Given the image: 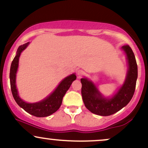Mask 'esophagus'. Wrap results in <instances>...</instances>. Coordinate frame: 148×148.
<instances>
[{"label":"esophagus","mask_w":148,"mask_h":148,"mask_svg":"<svg viewBox=\"0 0 148 148\" xmlns=\"http://www.w3.org/2000/svg\"><path fill=\"white\" fill-rule=\"evenodd\" d=\"M84 74V72L83 70H81H81H79L77 72V75L79 77H81V76H82Z\"/></svg>","instance_id":"1"}]
</instances>
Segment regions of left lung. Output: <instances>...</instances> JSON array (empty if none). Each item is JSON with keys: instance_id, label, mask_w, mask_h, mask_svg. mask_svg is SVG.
Returning a JSON list of instances; mask_svg holds the SVG:
<instances>
[{"instance_id": "1", "label": "left lung", "mask_w": 148, "mask_h": 148, "mask_svg": "<svg viewBox=\"0 0 148 148\" xmlns=\"http://www.w3.org/2000/svg\"><path fill=\"white\" fill-rule=\"evenodd\" d=\"M122 49L127 55L129 69L123 86L111 98L103 97L91 81L86 78L81 79L83 101L86 108L92 113L101 116L114 114L127 106L134 95L138 77L136 61L130 46H123Z\"/></svg>"}]
</instances>
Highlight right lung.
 I'll list each match as a JSON object with an SVG mask.
<instances>
[{
	"mask_svg": "<svg viewBox=\"0 0 148 148\" xmlns=\"http://www.w3.org/2000/svg\"><path fill=\"white\" fill-rule=\"evenodd\" d=\"M28 45H29V42H27L24 45L19 46L17 49L16 56L12 62L10 72L12 93L17 104L23 109H24L27 113L34 116L40 117V118L47 117L53 114L58 110L62 103V98L65 95L66 92L68 90L73 81L76 80V76L75 74H72L64 78L58 85V86L56 88L55 90L42 101L32 103L25 102L19 97L18 95V91L16 87V74L17 72L18 60H19L21 53L28 47Z\"/></svg>",
	"mask_w": 148,
	"mask_h": 148,
	"instance_id": "right-lung-1",
	"label": "right lung"
}]
</instances>
